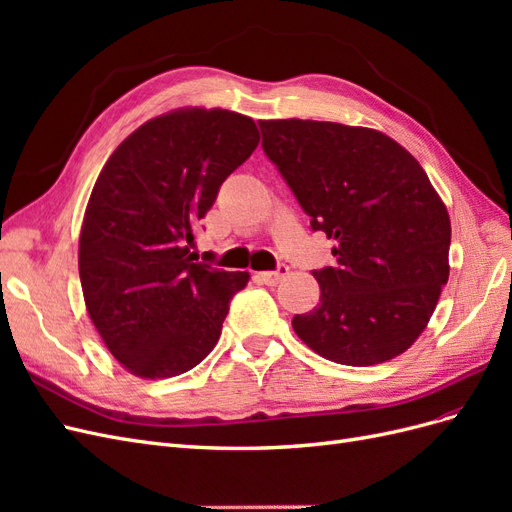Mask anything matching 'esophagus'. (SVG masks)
<instances>
[{
	"label": "esophagus",
	"instance_id": "obj_1",
	"mask_svg": "<svg viewBox=\"0 0 512 512\" xmlns=\"http://www.w3.org/2000/svg\"><path fill=\"white\" fill-rule=\"evenodd\" d=\"M286 275H288V265H277L275 271L258 273V280L267 286H275V284H280Z\"/></svg>",
	"mask_w": 512,
	"mask_h": 512
}]
</instances>
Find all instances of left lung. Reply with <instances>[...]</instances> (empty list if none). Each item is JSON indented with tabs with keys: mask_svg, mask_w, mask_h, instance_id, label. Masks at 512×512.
I'll return each mask as SVG.
<instances>
[{
	"mask_svg": "<svg viewBox=\"0 0 512 512\" xmlns=\"http://www.w3.org/2000/svg\"><path fill=\"white\" fill-rule=\"evenodd\" d=\"M262 151L309 226L335 239L314 271L320 305L292 329L324 359L367 367L406 352L448 282L451 220L429 177L382 132L331 121H258Z\"/></svg>",
	"mask_w": 512,
	"mask_h": 512,
	"instance_id": "8db88e82",
	"label": "left lung"
}]
</instances>
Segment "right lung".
Segmentation results:
<instances>
[{"mask_svg":"<svg viewBox=\"0 0 512 512\" xmlns=\"http://www.w3.org/2000/svg\"><path fill=\"white\" fill-rule=\"evenodd\" d=\"M256 123L224 108L149 119L104 164L79 243L91 322L130 374L173 378L218 344L250 275L198 260L188 243L220 185L258 147Z\"/></svg>","mask_w":512,"mask_h":512,"instance_id":"right-lung-1","label":"right lung"}]
</instances>
